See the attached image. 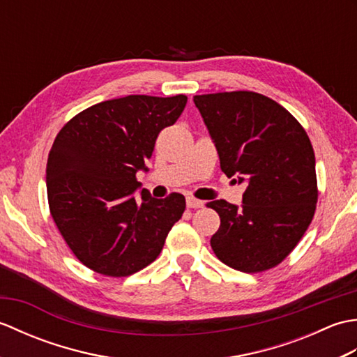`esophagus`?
<instances>
[{
    "label": "esophagus",
    "instance_id": "34e87169",
    "mask_svg": "<svg viewBox=\"0 0 357 357\" xmlns=\"http://www.w3.org/2000/svg\"><path fill=\"white\" fill-rule=\"evenodd\" d=\"M187 207L188 208H201V207H204V201L196 199V198H193V196H188V198H187Z\"/></svg>",
    "mask_w": 357,
    "mask_h": 357
}]
</instances>
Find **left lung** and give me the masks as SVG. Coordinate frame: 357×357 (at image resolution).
Returning <instances> with one entry per match:
<instances>
[{
  "instance_id": "1",
  "label": "left lung",
  "mask_w": 357,
  "mask_h": 357,
  "mask_svg": "<svg viewBox=\"0 0 357 357\" xmlns=\"http://www.w3.org/2000/svg\"><path fill=\"white\" fill-rule=\"evenodd\" d=\"M218 150L221 170L245 184L242 206L207 207L221 218L210 244L229 267L257 273L293 252L314 216L316 161L312 142L282 105L255 92L193 98Z\"/></svg>"
}]
</instances>
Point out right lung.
<instances>
[{"label":"right lung","instance_id":"obj_1","mask_svg":"<svg viewBox=\"0 0 357 357\" xmlns=\"http://www.w3.org/2000/svg\"><path fill=\"white\" fill-rule=\"evenodd\" d=\"M185 104V95H128L82 110L56 135L45 169L50 213L90 270L123 278L147 267L183 216V195L156 199L146 188L139 198L135 192L159 132L176 123Z\"/></svg>","mask_w":357,"mask_h":357}]
</instances>
